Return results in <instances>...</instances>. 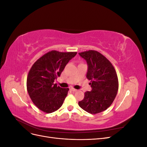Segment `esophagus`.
<instances>
[{"instance_id":"obj_1","label":"esophagus","mask_w":147,"mask_h":147,"mask_svg":"<svg viewBox=\"0 0 147 147\" xmlns=\"http://www.w3.org/2000/svg\"><path fill=\"white\" fill-rule=\"evenodd\" d=\"M70 90L71 91H73V92H76V91H77V90H76V89H75V88H70Z\"/></svg>"}]
</instances>
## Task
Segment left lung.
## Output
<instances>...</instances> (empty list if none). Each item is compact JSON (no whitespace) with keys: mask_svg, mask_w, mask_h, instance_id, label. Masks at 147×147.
<instances>
[{"mask_svg":"<svg viewBox=\"0 0 147 147\" xmlns=\"http://www.w3.org/2000/svg\"><path fill=\"white\" fill-rule=\"evenodd\" d=\"M88 65L86 78L91 81V91L84 92L78 105L91 114L100 113L112 105L118 90V78L113 65L99 52L88 50L79 53Z\"/></svg>","mask_w":147,"mask_h":147,"instance_id":"8db88e82","label":"left lung"}]
</instances>
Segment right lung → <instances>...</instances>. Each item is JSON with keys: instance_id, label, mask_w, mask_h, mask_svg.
<instances>
[{"instance_id": "1", "label": "right lung", "mask_w": 147, "mask_h": 147, "mask_svg": "<svg viewBox=\"0 0 147 147\" xmlns=\"http://www.w3.org/2000/svg\"><path fill=\"white\" fill-rule=\"evenodd\" d=\"M77 52L52 50L35 62L27 77V90L35 105L43 112L51 113L58 110L67 95L69 88L54 83L69 61Z\"/></svg>"}]
</instances>
